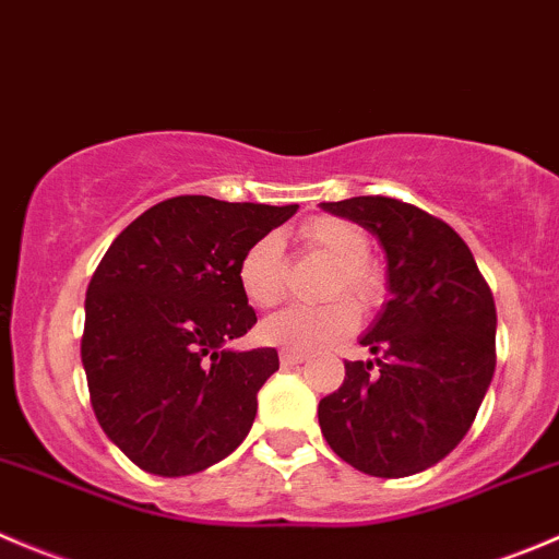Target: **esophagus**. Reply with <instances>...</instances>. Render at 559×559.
Returning <instances> with one entry per match:
<instances>
[{
	"instance_id": "esophagus-1",
	"label": "esophagus",
	"mask_w": 559,
	"mask_h": 559,
	"mask_svg": "<svg viewBox=\"0 0 559 559\" xmlns=\"http://www.w3.org/2000/svg\"><path fill=\"white\" fill-rule=\"evenodd\" d=\"M297 362H302V355L295 349H281V366L289 368V366H297Z\"/></svg>"
}]
</instances>
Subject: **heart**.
I'll use <instances>...</instances> for the list:
<instances>
[{"label": "heart", "instance_id": "b5f03b06", "mask_svg": "<svg viewBox=\"0 0 559 559\" xmlns=\"http://www.w3.org/2000/svg\"><path fill=\"white\" fill-rule=\"evenodd\" d=\"M297 237L308 251L333 259L328 295L335 300L324 306L286 308L270 317L259 335L273 346L313 352L349 338L352 330L357 328V308L350 301L355 299L360 308H371L382 297V275L368 259L366 231L352 221L319 215V218L306 221ZM286 278H289V264H286L284 248L270 235L253 240L237 262V286L242 297L262 311L284 300ZM341 294H349L353 299L346 301Z\"/></svg>", "mask_w": 559, "mask_h": 559}]
</instances>
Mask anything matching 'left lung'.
Segmentation results:
<instances>
[{"label":"left lung","mask_w":559,"mask_h":559,"mask_svg":"<svg viewBox=\"0 0 559 559\" xmlns=\"http://www.w3.org/2000/svg\"><path fill=\"white\" fill-rule=\"evenodd\" d=\"M322 207L377 235L390 300L360 338L377 362H344V384L319 401V426L355 469L406 478L445 459L478 415L497 366L495 297L467 242L426 210L390 197Z\"/></svg>","instance_id":"8db88e82"}]
</instances>
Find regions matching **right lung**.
<instances>
[{
	"mask_svg": "<svg viewBox=\"0 0 559 559\" xmlns=\"http://www.w3.org/2000/svg\"><path fill=\"white\" fill-rule=\"evenodd\" d=\"M297 204L175 197L108 246L86 286L81 362L97 424L144 473L180 478L229 456L278 352L226 349L257 324L237 262Z\"/></svg>",
	"mask_w": 559,
	"mask_h": 559,
	"instance_id": "1",
	"label": "right lung"
}]
</instances>
